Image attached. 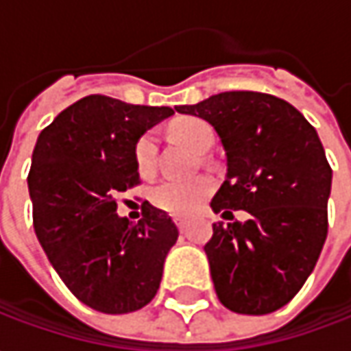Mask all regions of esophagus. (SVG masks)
<instances>
[{
    "instance_id": "1",
    "label": "esophagus",
    "mask_w": 351,
    "mask_h": 351,
    "mask_svg": "<svg viewBox=\"0 0 351 351\" xmlns=\"http://www.w3.org/2000/svg\"><path fill=\"white\" fill-rule=\"evenodd\" d=\"M173 221H176V224H178L180 232H185V230H187V221H185V219H182V217H176Z\"/></svg>"
}]
</instances>
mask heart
I'll use <instances>...</instances> for the list:
<instances>
[{"instance_id":"obj_1","label":"heart","mask_w":351,"mask_h":351,"mask_svg":"<svg viewBox=\"0 0 351 351\" xmlns=\"http://www.w3.org/2000/svg\"><path fill=\"white\" fill-rule=\"evenodd\" d=\"M173 136L189 144L197 152H205L213 146L215 132L209 123L197 117H185L182 121L171 125ZM156 154H158V142L154 132H146L136 141L134 146V160L136 168L142 173H150L156 166ZM213 189V182L207 176H197L189 180L180 178H166L156 185L150 193V199L158 209L166 210L176 217H189L193 215L203 201L209 197Z\"/></svg>"}]
</instances>
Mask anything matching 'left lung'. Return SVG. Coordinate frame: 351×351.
<instances>
[{
  "mask_svg": "<svg viewBox=\"0 0 351 351\" xmlns=\"http://www.w3.org/2000/svg\"><path fill=\"white\" fill-rule=\"evenodd\" d=\"M176 111L205 119L223 144L226 180L213 210L250 213L246 223L213 224L205 254L217 297L238 315H269L303 287L328 234L322 142L293 105L260 91H224Z\"/></svg>",
  "mask_w": 351,
  "mask_h": 351,
  "instance_id": "8db88e82",
  "label": "left lung"
}]
</instances>
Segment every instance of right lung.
Here are the masks:
<instances>
[{
	"label": "right lung",
	"instance_id": "1",
	"mask_svg": "<svg viewBox=\"0 0 351 351\" xmlns=\"http://www.w3.org/2000/svg\"><path fill=\"white\" fill-rule=\"evenodd\" d=\"M169 115V107L88 95L38 134L29 171L34 232L66 287L93 311L134 313L160 289L178 226L148 201L130 223L117 215V195L141 183L136 141Z\"/></svg>",
	"mask_w": 351,
	"mask_h": 351
}]
</instances>
